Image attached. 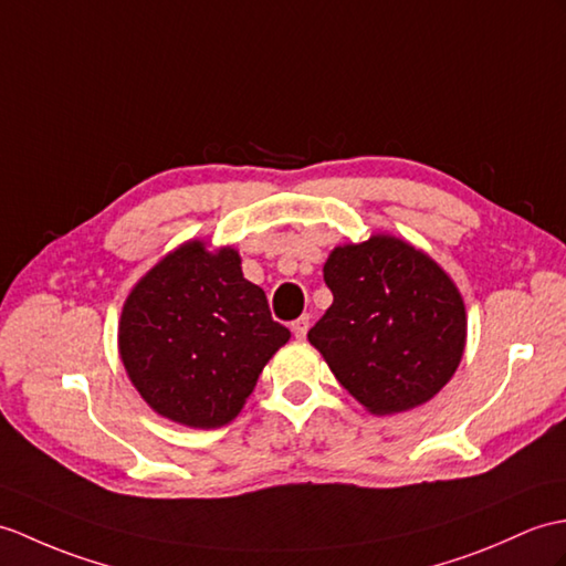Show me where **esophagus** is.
I'll list each match as a JSON object with an SVG mask.
<instances>
[{"label": "esophagus", "instance_id": "1", "mask_svg": "<svg viewBox=\"0 0 566 566\" xmlns=\"http://www.w3.org/2000/svg\"><path fill=\"white\" fill-rule=\"evenodd\" d=\"M308 325H311V318H308V315H301V318H296V321L292 323V333H294V337H296V339H304V337H306V333H308Z\"/></svg>", "mask_w": 566, "mask_h": 566}]
</instances>
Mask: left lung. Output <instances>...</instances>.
<instances>
[{"instance_id":"8db88e82","label":"left lung","mask_w":566,"mask_h":566,"mask_svg":"<svg viewBox=\"0 0 566 566\" xmlns=\"http://www.w3.org/2000/svg\"><path fill=\"white\" fill-rule=\"evenodd\" d=\"M333 306L308 331L339 386L371 415L429 402L463 359V296L437 260L398 235L333 248L323 265Z\"/></svg>"}]
</instances>
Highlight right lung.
I'll use <instances>...</instances> for the list:
<instances>
[{
    "instance_id": "add662e5",
    "label": "right lung",
    "mask_w": 566,
    "mask_h": 566,
    "mask_svg": "<svg viewBox=\"0 0 566 566\" xmlns=\"http://www.w3.org/2000/svg\"><path fill=\"white\" fill-rule=\"evenodd\" d=\"M292 333L243 277L233 245L192 239L133 286L117 325L127 378L156 415L192 429L239 417L258 376Z\"/></svg>"
}]
</instances>
